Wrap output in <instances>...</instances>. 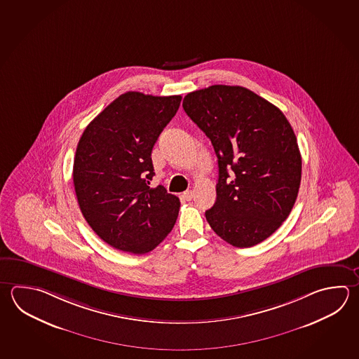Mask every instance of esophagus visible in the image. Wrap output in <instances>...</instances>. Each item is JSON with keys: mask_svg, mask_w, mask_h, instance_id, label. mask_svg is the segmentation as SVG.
Returning <instances> with one entry per match:
<instances>
[{"mask_svg": "<svg viewBox=\"0 0 359 359\" xmlns=\"http://www.w3.org/2000/svg\"><path fill=\"white\" fill-rule=\"evenodd\" d=\"M193 196H194V191L193 190H187V191L183 193V198L185 201H191Z\"/></svg>", "mask_w": 359, "mask_h": 359, "instance_id": "1", "label": "esophagus"}]
</instances>
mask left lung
I'll return each instance as SVG.
<instances>
[{
  "instance_id": "8db88e82",
  "label": "left lung",
  "mask_w": 359,
  "mask_h": 359,
  "mask_svg": "<svg viewBox=\"0 0 359 359\" xmlns=\"http://www.w3.org/2000/svg\"><path fill=\"white\" fill-rule=\"evenodd\" d=\"M218 158L216 203L205 210L212 230L235 248L264 241L290 216L302 160L283 113L249 88L213 85L184 97Z\"/></svg>"
}]
</instances>
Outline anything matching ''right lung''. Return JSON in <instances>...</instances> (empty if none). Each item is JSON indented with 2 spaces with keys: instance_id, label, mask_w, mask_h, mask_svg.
<instances>
[{
  "instance_id": "right-lung-1",
  "label": "right lung",
  "mask_w": 359,
  "mask_h": 359,
  "mask_svg": "<svg viewBox=\"0 0 359 359\" xmlns=\"http://www.w3.org/2000/svg\"><path fill=\"white\" fill-rule=\"evenodd\" d=\"M180 102V95L128 91L110 102L79 141L77 202L95 233L116 250L149 252L175 224L179 198L163 185H149L155 175L151 152Z\"/></svg>"
}]
</instances>
